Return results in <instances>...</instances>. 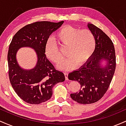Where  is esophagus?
I'll use <instances>...</instances> for the list:
<instances>
[{
    "label": "esophagus",
    "mask_w": 126,
    "mask_h": 126,
    "mask_svg": "<svg viewBox=\"0 0 126 126\" xmlns=\"http://www.w3.org/2000/svg\"><path fill=\"white\" fill-rule=\"evenodd\" d=\"M64 74L65 78H66V80H68V74H69V73H68L67 72H64Z\"/></svg>",
    "instance_id": "34e87169"
}]
</instances>
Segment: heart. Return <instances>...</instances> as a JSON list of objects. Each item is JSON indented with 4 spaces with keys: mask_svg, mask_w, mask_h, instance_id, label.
Segmentation results:
<instances>
[{
    "mask_svg": "<svg viewBox=\"0 0 126 126\" xmlns=\"http://www.w3.org/2000/svg\"><path fill=\"white\" fill-rule=\"evenodd\" d=\"M55 38L62 47H67L66 54L69 57L58 65L63 70L73 69L77 64H84L91 58L96 47L94 34L88 29L80 30L70 25L64 26L57 32ZM45 51L47 57L55 63L63 58L58 44L52 38L47 40Z\"/></svg>",
    "mask_w": 126,
    "mask_h": 126,
    "instance_id": "b5f03b06",
    "label": "heart"
}]
</instances>
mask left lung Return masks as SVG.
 Instances as JSON below:
<instances>
[{
	"instance_id": "8db88e82",
	"label": "left lung",
	"mask_w": 126,
	"mask_h": 126,
	"mask_svg": "<svg viewBox=\"0 0 126 126\" xmlns=\"http://www.w3.org/2000/svg\"><path fill=\"white\" fill-rule=\"evenodd\" d=\"M88 27L96 39L94 53L86 64L68 75L69 80L80 83V91L71 94L70 97L82 104H93L101 99L109 88L116 66L115 48L110 37L93 24ZM104 60L107 65L102 68L100 62Z\"/></svg>"
}]
</instances>
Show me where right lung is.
I'll return each instance as SVG.
<instances>
[{
  "label": "right lung",
  "instance_id": "add662e5",
  "mask_svg": "<svg viewBox=\"0 0 126 126\" xmlns=\"http://www.w3.org/2000/svg\"><path fill=\"white\" fill-rule=\"evenodd\" d=\"M63 23L39 21L28 24L16 33L9 45L8 62L10 82L19 97L27 103L39 104L48 100L53 94V86L64 81L63 72L55 69L45 53L49 36ZM22 47L34 48L37 54V63L31 70L22 69L16 61V52Z\"/></svg>",
  "mask_w": 126,
  "mask_h": 126
}]
</instances>
